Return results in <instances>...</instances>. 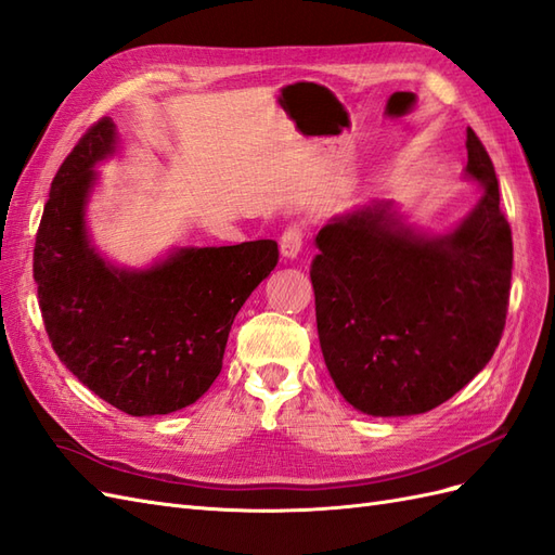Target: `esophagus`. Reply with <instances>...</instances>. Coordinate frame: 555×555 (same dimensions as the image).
Segmentation results:
<instances>
[{"mask_svg": "<svg viewBox=\"0 0 555 555\" xmlns=\"http://www.w3.org/2000/svg\"><path fill=\"white\" fill-rule=\"evenodd\" d=\"M279 248H281V258L283 260H295L297 255H300V250H302V230H300V227L291 224L288 230L281 234Z\"/></svg>", "mask_w": 555, "mask_h": 555, "instance_id": "esophagus-1", "label": "esophagus"}]
</instances>
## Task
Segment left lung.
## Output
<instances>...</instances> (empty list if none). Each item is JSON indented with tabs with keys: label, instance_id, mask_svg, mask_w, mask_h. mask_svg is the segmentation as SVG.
<instances>
[{
	"label": "left lung",
	"instance_id": "obj_1",
	"mask_svg": "<svg viewBox=\"0 0 555 555\" xmlns=\"http://www.w3.org/2000/svg\"><path fill=\"white\" fill-rule=\"evenodd\" d=\"M464 176L482 194L446 234L391 202L335 216L311 262L323 361L345 401L373 417L420 415L488 365L506 323L514 241L494 166L466 131Z\"/></svg>",
	"mask_w": 555,
	"mask_h": 555
}]
</instances>
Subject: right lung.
Instances as JSON below:
<instances>
[{
	"instance_id": "obj_1",
	"label": "right lung",
	"mask_w": 555,
	"mask_h": 555,
	"mask_svg": "<svg viewBox=\"0 0 555 555\" xmlns=\"http://www.w3.org/2000/svg\"><path fill=\"white\" fill-rule=\"evenodd\" d=\"M117 142L115 121L101 119L51 182L35 244L41 319L83 387L126 415H168L220 375L234 317L276 267L279 246H184L142 269L112 264L93 244L87 206L95 166Z\"/></svg>"
}]
</instances>
